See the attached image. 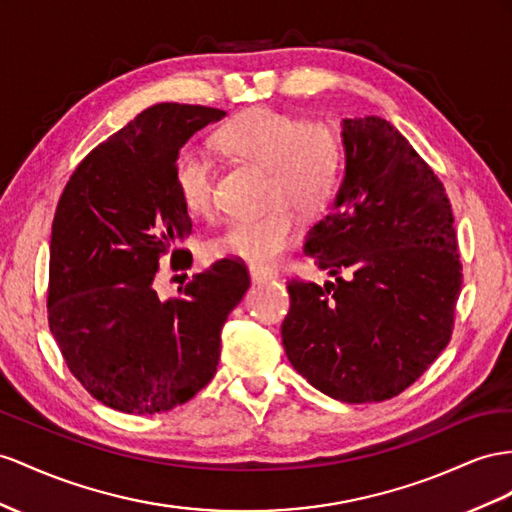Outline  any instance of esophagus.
<instances>
[{
    "label": "esophagus",
    "mask_w": 512,
    "mask_h": 512,
    "mask_svg": "<svg viewBox=\"0 0 512 512\" xmlns=\"http://www.w3.org/2000/svg\"><path fill=\"white\" fill-rule=\"evenodd\" d=\"M251 279H253V283H261V281H272V279H277V274H274V272H268V270L251 268Z\"/></svg>",
    "instance_id": "obj_1"
}]
</instances>
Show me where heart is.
I'll use <instances>...</instances> for the list:
<instances>
[{
    "instance_id": "1",
    "label": "heart",
    "mask_w": 512,
    "mask_h": 512,
    "mask_svg": "<svg viewBox=\"0 0 512 512\" xmlns=\"http://www.w3.org/2000/svg\"><path fill=\"white\" fill-rule=\"evenodd\" d=\"M218 147L244 162L266 168V214L233 220L212 242L218 257L253 268H270L296 238V212H322L342 170V144L335 129L320 121H298L272 108H251L218 131ZM216 170L209 157L186 147L175 162V188L183 207L207 214L214 207Z\"/></svg>"
}]
</instances>
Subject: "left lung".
<instances>
[{
    "label": "left lung",
    "instance_id": "8db88e82",
    "mask_svg": "<svg viewBox=\"0 0 512 512\" xmlns=\"http://www.w3.org/2000/svg\"><path fill=\"white\" fill-rule=\"evenodd\" d=\"M344 177L305 253L335 283L292 281L285 355L316 389L383 402L448 346L463 283L454 216L432 168L378 116L342 121Z\"/></svg>",
    "mask_w": 512,
    "mask_h": 512
}]
</instances>
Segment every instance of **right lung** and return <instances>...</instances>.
<instances>
[{"label": "right lung", "mask_w": 512, "mask_h": 512, "mask_svg": "<svg viewBox=\"0 0 512 512\" xmlns=\"http://www.w3.org/2000/svg\"><path fill=\"white\" fill-rule=\"evenodd\" d=\"M225 116L179 103L147 108L84 157L58 201L49 329L73 376L110 409L164 413L201 391L216 374L222 326L251 285L240 261L220 259L177 298L155 290L160 259L186 255L177 246L192 233L175 188L177 155Z\"/></svg>", "instance_id": "right-lung-1"}]
</instances>
